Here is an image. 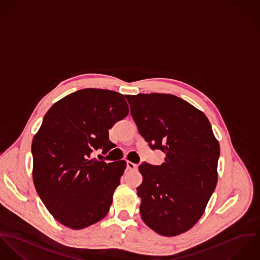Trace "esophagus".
Masks as SVG:
<instances>
[{"mask_svg": "<svg viewBox=\"0 0 260 260\" xmlns=\"http://www.w3.org/2000/svg\"><path fill=\"white\" fill-rule=\"evenodd\" d=\"M126 167H127L128 170H133V171L138 170V165H136V164H134L132 161H128V160L126 161Z\"/></svg>", "mask_w": 260, "mask_h": 260, "instance_id": "esophagus-1", "label": "esophagus"}]
</instances>
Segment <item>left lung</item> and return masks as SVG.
<instances>
[{"label":"left lung","mask_w":260,"mask_h":260,"mask_svg":"<svg viewBox=\"0 0 260 260\" xmlns=\"http://www.w3.org/2000/svg\"><path fill=\"white\" fill-rule=\"evenodd\" d=\"M139 133L165 162L140 166L137 187L144 223L165 236L191 229L202 217L217 182L219 144L205 115L167 93L125 96Z\"/></svg>","instance_id":"8db88e82"}]
</instances>
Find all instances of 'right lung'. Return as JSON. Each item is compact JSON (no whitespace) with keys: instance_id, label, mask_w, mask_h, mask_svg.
Here are the masks:
<instances>
[{"instance_id":"right-lung-1","label":"right lung","mask_w":260,"mask_h":260,"mask_svg":"<svg viewBox=\"0 0 260 260\" xmlns=\"http://www.w3.org/2000/svg\"><path fill=\"white\" fill-rule=\"evenodd\" d=\"M127 115L121 93L84 88L58 101L44 116L31 144L32 179L40 199L61 224L82 230L107 215L126 164L90 154L110 150L109 129Z\"/></svg>"}]
</instances>
